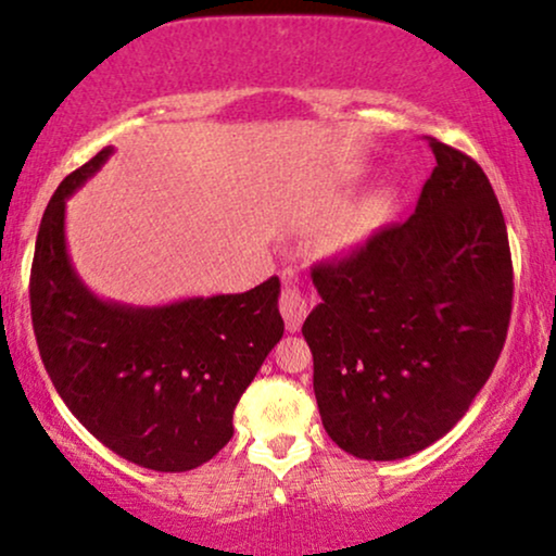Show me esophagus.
<instances>
[{
	"instance_id": "obj_1",
	"label": "esophagus",
	"mask_w": 556,
	"mask_h": 556,
	"mask_svg": "<svg viewBox=\"0 0 556 556\" xmlns=\"http://www.w3.org/2000/svg\"><path fill=\"white\" fill-rule=\"evenodd\" d=\"M279 313H282L285 326L290 333L300 330L302 320H305L307 315V300L305 294L300 292V287L292 282V277H285V290H282V298H279Z\"/></svg>"
}]
</instances>
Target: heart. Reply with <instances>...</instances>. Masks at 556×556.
<instances>
[{
    "label": "heart",
    "mask_w": 556,
    "mask_h": 556,
    "mask_svg": "<svg viewBox=\"0 0 556 556\" xmlns=\"http://www.w3.org/2000/svg\"><path fill=\"white\" fill-rule=\"evenodd\" d=\"M397 200L400 194L392 185L379 187L371 194L364 197L359 205L351 210L339 226L333 228V233L328 236L330 254H346V251H354L356 245H362L371 233H377V230L395 215Z\"/></svg>",
    "instance_id": "obj_1"
}]
</instances>
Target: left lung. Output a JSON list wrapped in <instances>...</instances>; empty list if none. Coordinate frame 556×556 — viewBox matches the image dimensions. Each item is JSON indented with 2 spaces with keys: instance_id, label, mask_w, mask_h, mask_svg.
Returning <instances> with one entry per match:
<instances>
[{
  "instance_id": "8db88e82",
  "label": "left lung",
  "mask_w": 556,
  "mask_h": 556,
  "mask_svg": "<svg viewBox=\"0 0 556 556\" xmlns=\"http://www.w3.org/2000/svg\"><path fill=\"white\" fill-rule=\"evenodd\" d=\"M405 223L318 264L302 323L323 428L343 452L403 459L446 435L493 375L510 323L508 230L477 161L431 138Z\"/></svg>"
}]
</instances>
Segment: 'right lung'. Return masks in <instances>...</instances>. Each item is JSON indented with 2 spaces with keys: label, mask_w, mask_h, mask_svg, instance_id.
Instances as JSON below:
<instances>
[{
  "label": "right lung",
  "mask_w": 556,
  "mask_h": 556,
  "mask_svg": "<svg viewBox=\"0 0 556 556\" xmlns=\"http://www.w3.org/2000/svg\"><path fill=\"white\" fill-rule=\"evenodd\" d=\"M112 149L68 174L35 241L30 313L55 392L87 431L132 465L189 472L233 435L238 400L285 333L279 279L241 294L136 307L97 298L66 249V200Z\"/></svg>",
  "instance_id": "add662e5"
}]
</instances>
